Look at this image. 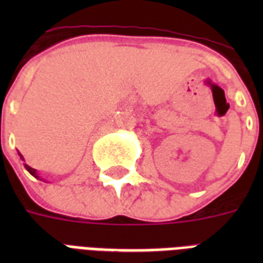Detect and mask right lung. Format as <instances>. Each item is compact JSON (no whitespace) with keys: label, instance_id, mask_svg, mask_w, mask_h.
Returning a JSON list of instances; mask_svg holds the SVG:
<instances>
[{"label":"right lung","instance_id":"add662e5","mask_svg":"<svg viewBox=\"0 0 263 263\" xmlns=\"http://www.w3.org/2000/svg\"><path fill=\"white\" fill-rule=\"evenodd\" d=\"M20 157H22V154H20ZM22 160H23V157H22ZM24 166H26L27 171H28V172H30L31 175L34 176V177H36V179H39L38 173H36V171H35L34 168H31V166H28V165H27V164H24Z\"/></svg>","mask_w":263,"mask_h":263}]
</instances>
